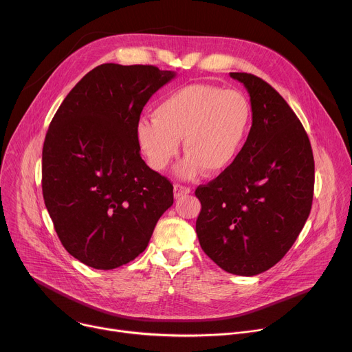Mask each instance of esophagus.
Listing matches in <instances>:
<instances>
[{
	"mask_svg": "<svg viewBox=\"0 0 352 352\" xmlns=\"http://www.w3.org/2000/svg\"><path fill=\"white\" fill-rule=\"evenodd\" d=\"M190 192H191L190 186L179 185V184H175V185H174V197H175V198H182V197H185V195H188Z\"/></svg>",
	"mask_w": 352,
	"mask_h": 352,
	"instance_id": "34e87169",
	"label": "esophagus"
}]
</instances>
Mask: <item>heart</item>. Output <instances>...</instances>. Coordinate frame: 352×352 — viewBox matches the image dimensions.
I'll return each instance as SVG.
<instances>
[{
    "label": "heart",
    "mask_w": 352,
    "mask_h": 352,
    "mask_svg": "<svg viewBox=\"0 0 352 352\" xmlns=\"http://www.w3.org/2000/svg\"><path fill=\"white\" fill-rule=\"evenodd\" d=\"M252 104L239 90L194 83L175 89L140 119L135 138L150 167L162 171L177 157L179 140L186 157L178 175L194 178L226 171L238 158L252 124Z\"/></svg>",
    "instance_id": "obj_1"
}]
</instances>
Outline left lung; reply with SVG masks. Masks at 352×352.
<instances>
[{
	"instance_id": "left-lung-1",
	"label": "left lung",
	"mask_w": 352,
	"mask_h": 352,
	"mask_svg": "<svg viewBox=\"0 0 352 352\" xmlns=\"http://www.w3.org/2000/svg\"><path fill=\"white\" fill-rule=\"evenodd\" d=\"M245 85L252 127L232 166L195 190L197 235L221 269L254 276L274 266L306 223L314 194L309 135L287 102L263 79L232 72Z\"/></svg>"
}]
</instances>
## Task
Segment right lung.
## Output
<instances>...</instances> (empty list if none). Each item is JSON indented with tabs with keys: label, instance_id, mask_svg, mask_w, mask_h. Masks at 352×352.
Here are the masks:
<instances>
[{
	"label": "right lung",
	"instance_id": "right-lung-1",
	"mask_svg": "<svg viewBox=\"0 0 352 352\" xmlns=\"http://www.w3.org/2000/svg\"><path fill=\"white\" fill-rule=\"evenodd\" d=\"M175 76L153 65L103 63L69 91L45 137L42 194L63 248L99 270L144 252L174 202L173 184L140 155L135 126Z\"/></svg>",
	"mask_w": 352,
	"mask_h": 352
}]
</instances>
